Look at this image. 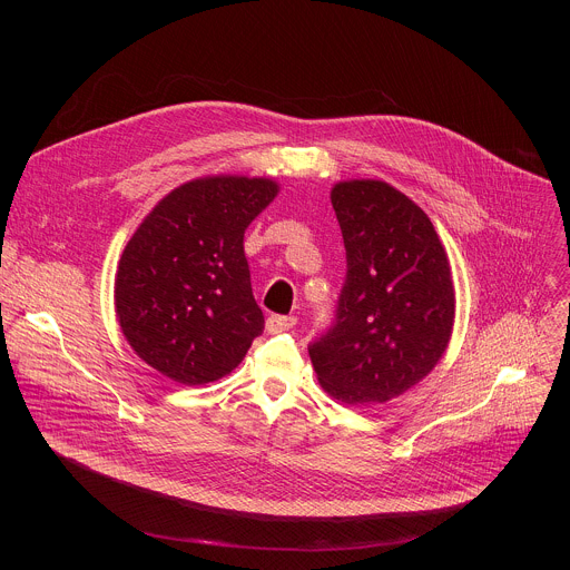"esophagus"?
Masks as SVG:
<instances>
[{
    "instance_id": "1",
    "label": "esophagus",
    "mask_w": 570,
    "mask_h": 570,
    "mask_svg": "<svg viewBox=\"0 0 570 570\" xmlns=\"http://www.w3.org/2000/svg\"><path fill=\"white\" fill-rule=\"evenodd\" d=\"M297 324V317L295 315H271L268 320H266V327H268V332H273V334H277V332H288V330H293Z\"/></svg>"
}]
</instances>
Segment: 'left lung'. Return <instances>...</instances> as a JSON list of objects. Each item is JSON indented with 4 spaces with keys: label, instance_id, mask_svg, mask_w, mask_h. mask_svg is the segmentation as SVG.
Returning <instances> with one entry per match:
<instances>
[{
    "label": "left lung",
    "instance_id": "obj_1",
    "mask_svg": "<svg viewBox=\"0 0 570 570\" xmlns=\"http://www.w3.org/2000/svg\"><path fill=\"white\" fill-rule=\"evenodd\" d=\"M332 205L347 277L336 320L308 345V356L334 399L383 403L429 376L449 347L451 266L431 218L387 183H338Z\"/></svg>",
    "mask_w": 570,
    "mask_h": 570
}]
</instances>
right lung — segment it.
Here are the masks:
<instances>
[{"mask_svg":"<svg viewBox=\"0 0 570 570\" xmlns=\"http://www.w3.org/2000/svg\"><path fill=\"white\" fill-rule=\"evenodd\" d=\"M271 178L207 176L180 185L141 220L115 279L135 354L183 385L229 374L264 332L243 234L275 200Z\"/></svg>","mask_w":570,"mask_h":570,"instance_id":"obj_1","label":"right lung"}]
</instances>
